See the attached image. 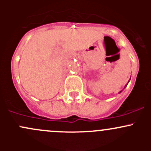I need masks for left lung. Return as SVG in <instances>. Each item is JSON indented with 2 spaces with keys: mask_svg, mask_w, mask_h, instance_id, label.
<instances>
[{
  "mask_svg": "<svg viewBox=\"0 0 151 151\" xmlns=\"http://www.w3.org/2000/svg\"><path fill=\"white\" fill-rule=\"evenodd\" d=\"M129 83V82H128V83ZM128 83H127V84H126V85H125V87H124V88H126V86H127V85H128ZM124 88H123V89H124ZM122 91H123V90H122V91H120V92H119V93H121V92H122Z\"/></svg>",
  "mask_w": 151,
  "mask_h": 151,
  "instance_id": "8db88e82",
  "label": "left lung"
}]
</instances>
